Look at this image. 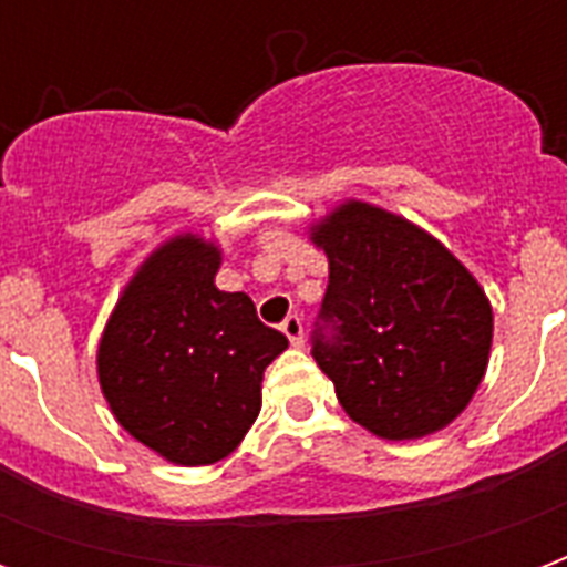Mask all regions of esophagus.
Wrapping results in <instances>:
<instances>
[{
    "label": "esophagus",
    "mask_w": 567,
    "mask_h": 567,
    "mask_svg": "<svg viewBox=\"0 0 567 567\" xmlns=\"http://www.w3.org/2000/svg\"><path fill=\"white\" fill-rule=\"evenodd\" d=\"M282 333L291 340V346H303V321H300V316H288L282 321Z\"/></svg>",
    "instance_id": "esophagus-1"
}]
</instances>
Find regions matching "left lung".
I'll list each match as a JSON object with an SVG mask.
<instances>
[{
  "mask_svg": "<svg viewBox=\"0 0 567 567\" xmlns=\"http://www.w3.org/2000/svg\"><path fill=\"white\" fill-rule=\"evenodd\" d=\"M328 291L312 358L358 425L385 440L446 427L492 349V307L471 272L401 215L349 199L312 227Z\"/></svg>",
  "mask_w": 567,
  "mask_h": 567,
  "instance_id": "obj_1",
  "label": "left lung"
}]
</instances>
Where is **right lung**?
I'll list each match as a JSON object with an SVG mask.
<instances>
[{
	"label": "right lung",
	"instance_id": "1",
	"mask_svg": "<svg viewBox=\"0 0 567 567\" xmlns=\"http://www.w3.org/2000/svg\"><path fill=\"white\" fill-rule=\"evenodd\" d=\"M221 251L199 236L163 243L105 324L96 368L115 419L175 464H212L260 413V380L288 349L243 291H218Z\"/></svg>",
	"mask_w": 567,
	"mask_h": 567
}]
</instances>
